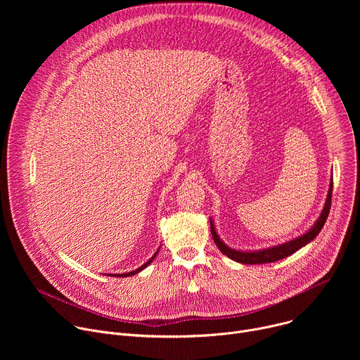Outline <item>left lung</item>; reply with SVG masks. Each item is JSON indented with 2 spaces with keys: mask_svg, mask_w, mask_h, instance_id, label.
<instances>
[{
  "mask_svg": "<svg viewBox=\"0 0 360 360\" xmlns=\"http://www.w3.org/2000/svg\"><path fill=\"white\" fill-rule=\"evenodd\" d=\"M332 188H333V179H330V186H329V192H328V198H326V202H325V207H323V211L321 214V217L318 218L316 224L307 231L306 233H303L302 236L299 238H295L293 240H289V242H285L282 245H278V246H272V248H268V249H264V250H255V252H243V250H236V249H232L229 248L228 245H225L221 238L218 236L217 231H215V226L212 224V219H211V233H212V238H214V242L215 245L219 248V250L226 255L228 258H231L232 261H236L239 264H243V265H261V264H271V262H276V261H281L283 258H286V256L295 253L296 250H299L302 246L307 245L311 240H314L321 229L323 228L326 219H328V215H329V211H330V203H332Z\"/></svg>",
  "mask_w": 360,
  "mask_h": 360,
  "instance_id": "8db88e82",
  "label": "left lung"
}]
</instances>
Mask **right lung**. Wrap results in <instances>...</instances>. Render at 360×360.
I'll return each mask as SVG.
<instances>
[{"instance_id":"obj_1","label":"right lung","mask_w":360,"mask_h":360,"mask_svg":"<svg viewBox=\"0 0 360 360\" xmlns=\"http://www.w3.org/2000/svg\"><path fill=\"white\" fill-rule=\"evenodd\" d=\"M157 253H158V250H157V252H155V255H153V256H152V258H150V259H149V261H148V262H145V264H143V265H142V266H139V268H138V269H135V271H132V272H128V274H118V275H111V276H118V278H125V276H132V275H135V274H138V272H141V271H142V269H145V268H146V266H148V265H149V264H150V262H152V261H153V258H155V256H157Z\"/></svg>"}]
</instances>
